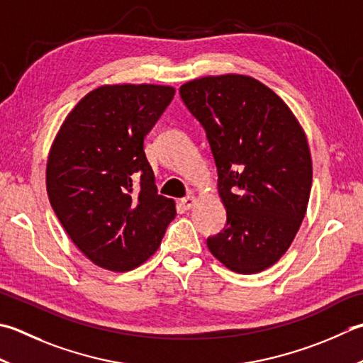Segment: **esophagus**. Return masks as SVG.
<instances>
[{
  "mask_svg": "<svg viewBox=\"0 0 363 363\" xmlns=\"http://www.w3.org/2000/svg\"><path fill=\"white\" fill-rule=\"evenodd\" d=\"M195 203H196V198L191 196V195L182 198V200H181V206L184 209H191L195 206Z\"/></svg>",
  "mask_w": 363,
  "mask_h": 363,
  "instance_id": "obj_1",
  "label": "esophagus"
}]
</instances>
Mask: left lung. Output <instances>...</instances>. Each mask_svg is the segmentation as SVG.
Returning <instances> with one entry per match:
<instances>
[{"instance_id": "obj_1", "label": "left lung", "mask_w": 363, "mask_h": 363, "mask_svg": "<svg viewBox=\"0 0 363 363\" xmlns=\"http://www.w3.org/2000/svg\"><path fill=\"white\" fill-rule=\"evenodd\" d=\"M179 94L208 137L226 209L208 248L233 272L264 271L286 253L307 212L313 168L305 132L252 77L196 78Z\"/></svg>"}]
</instances>
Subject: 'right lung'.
<instances>
[{
	"mask_svg": "<svg viewBox=\"0 0 363 363\" xmlns=\"http://www.w3.org/2000/svg\"><path fill=\"white\" fill-rule=\"evenodd\" d=\"M173 97L174 88L162 84H104L75 105L50 149V204L99 267L143 264L176 216L172 198L157 194L143 147Z\"/></svg>",
	"mask_w": 363,
	"mask_h": 363,
	"instance_id": "add662e5",
	"label": "right lung"
}]
</instances>
